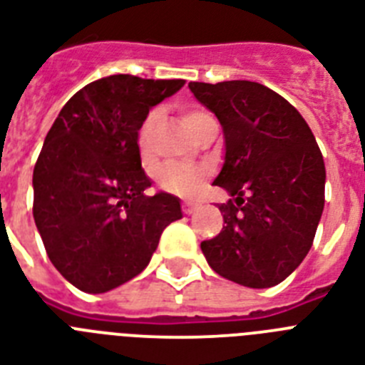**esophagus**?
Returning <instances> with one entry per match:
<instances>
[{"mask_svg":"<svg viewBox=\"0 0 365 365\" xmlns=\"http://www.w3.org/2000/svg\"><path fill=\"white\" fill-rule=\"evenodd\" d=\"M182 210H183V213H187V215H191V213L195 212V210H197V204H195V202H183L182 204Z\"/></svg>","mask_w":365,"mask_h":365,"instance_id":"34e87169","label":"esophagus"}]
</instances>
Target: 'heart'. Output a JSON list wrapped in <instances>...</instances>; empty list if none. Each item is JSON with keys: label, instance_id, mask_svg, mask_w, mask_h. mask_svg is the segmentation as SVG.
<instances>
[{"label": "heart", "instance_id": "heart-1", "mask_svg": "<svg viewBox=\"0 0 365 365\" xmlns=\"http://www.w3.org/2000/svg\"><path fill=\"white\" fill-rule=\"evenodd\" d=\"M183 123L191 129L195 135L200 131V127L208 120H212V115L198 106H187L183 110ZM153 125H155V112L148 115L146 120L142 121L140 129H138V152H140L142 159H150L152 157V136H153ZM204 170L198 167H191V165H167L159 170L157 176V183L159 187L165 191L178 195V197H195L204 183Z\"/></svg>", "mask_w": 365, "mask_h": 365}]
</instances>
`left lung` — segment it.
Returning a JSON list of instances; mask_svg holds the SVG:
<instances>
[{
    "mask_svg": "<svg viewBox=\"0 0 365 365\" xmlns=\"http://www.w3.org/2000/svg\"><path fill=\"white\" fill-rule=\"evenodd\" d=\"M189 90L223 125L225 163L213 183L232 197L219 206L223 230L200 250L225 279L277 285L309 253L324 210L315 136L289 101L259 82H189Z\"/></svg>",
    "mask_w": 365,
    "mask_h": 365,
    "instance_id": "1",
    "label": "left lung"
}]
</instances>
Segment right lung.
<instances>
[{
    "instance_id": "1",
    "label": "right lung",
    "mask_w": 365,
    "mask_h": 365,
    "mask_svg": "<svg viewBox=\"0 0 365 365\" xmlns=\"http://www.w3.org/2000/svg\"><path fill=\"white\" fill-rule=\"evenodd\" d=\"M185 80L112 75L76 91L34 168V217L50 262L76 289L101 294L146 268L163 230L182 219L168 192L146 197L138 129Z\"/></svg>"
}]
</instances>
